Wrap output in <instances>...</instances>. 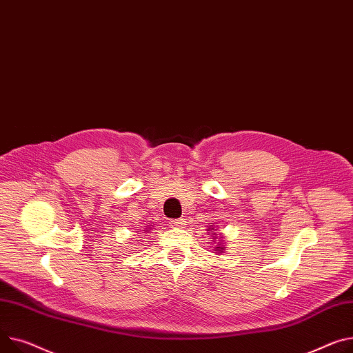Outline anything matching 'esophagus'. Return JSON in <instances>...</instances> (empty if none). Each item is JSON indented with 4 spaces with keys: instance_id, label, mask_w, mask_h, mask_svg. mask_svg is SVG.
Listing matches in <instances>:
<instances>
[{
    "instance_id": "obj_1",
    "label": "esophagus",
    "mask_w": 353,
    "mask_h": 353,
    "mask_svg": "<svg viewBox=\"0 0 353 353\" xmlns=\"http://www.w3.org/2000/svg\"><path fill=\"white\" fill-rule=\"evenodd\" d=\"M170 225H172V227H176V228H181V227L185 225V221H184V219L172 220V221H170Z\"/></svg>"
}]
</instances>
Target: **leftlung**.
<instances>
[{
  "label": "left lung",
  "instance_id": "1",
  "mask_svg": "<svg viewBox=\"0 0 353 353\" xmlns=\"http://www.w3.org/2000/svg\"><path fill=\"white\" fill-rule=\"evenodd\" d=\"M217 239V237H216ZM221 239L223 237H220V240H219V245L214 248V251H219V252H223V250H224V247H223V241H221Z\"/></svg>",
  "mask_w": 353,
  "mask_h": 353
}]
</instances>
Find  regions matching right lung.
<instances>
[{"label": "right lung", "instance_id": "right-lung-1", "mask_svg": "<svg viewBox=\"0 0 353 353\" xmlns=\"http://www.w3.org/2000/svg\"><path fill=\"white\" fill-rule=\"evenodd\" d=\"M148 231H149V228H148Z\"/></svg>", "mask_w": 353, "mask_h": 353}]
</instances>
